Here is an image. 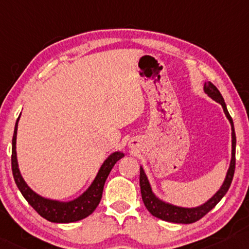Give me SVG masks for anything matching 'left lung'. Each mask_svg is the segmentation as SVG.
<instances>
[{"instance_id": "8db88e82", "label": "left lung", "mask_w": 249, "mask_h": 249, "mask_svg": "<svg viewBox=\"0 0 249 249\" xmlns=\"http://www.w3.org/2000/svg\"><path fill=\"white\" fill-rule=\"evenodd\" d=\"M204 92L208 94L209 97H211L213 100H215L216 103L221 105L223 111H225L226 116L231 124L232 150H231V161L229 169L227 171L226 179L223 181L222 186L220 187V190L216 192L208 202H205L204 204L199 206H196V208H180V206H176L161 201L160 198L157 197L155 193L152 192L151 185L149 183V179L148 177H146L144 170H143L142 167H140V187H141L143 203H144L145 208L148 209V211L151 213L153 216L163 220V221L174 223H193L195 221H197V220L203 218L206 213L211 211V210L218 204L220 199H221L223 196L226 195L227 192H228L231 181H232L234 174V164H236V134H234L232 118H231L229 111L227 109L226 103L225 100H223L221 93H220V91L213 83L210 81L204 83Z\"/></svg>"}]
</instances>
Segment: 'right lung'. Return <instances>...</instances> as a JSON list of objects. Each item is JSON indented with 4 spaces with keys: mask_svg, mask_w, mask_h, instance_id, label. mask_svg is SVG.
Returning <instances> with one entry per match:
<instances>
[{
    "mask_svg": "<svg viewBox=\"0 0 249 249\" xmlns=\"http://www.w3.org/2000/svg\"><path fill=\"white\" fill-rule=\"evenodd\" d=\"M19 118L20 116L16 122L15 133H13L11 164L13 178H15V181L17 186L19 188V191L21 192V194H22L23 197L27 199V202L36 210L38 214L51 222L70 223L87 218V216L90 215L91 213L96 210L98 204H99L101 196H103L105 181H106L110 170L113 169L114 164L116 163L118 160L123 158L124 153L120 151L111 153V155L104 161V163L101 164L100 169L98 171L97 176L93 179L92 184H91L88 190H87L82 195H80L78 198L69 202H59L55 201V199L45 198L43 196L35 193V192L28 186L20 174L16 151L17 131H18Z\"/></svg>",
    "mask_w": 249,
    "mask_h": 249,
    "instance_id": "add662e5",
    "label": "right lung"
}]
</instances>
